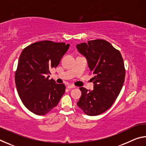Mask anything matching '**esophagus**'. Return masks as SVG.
Wrapping results in <instances>:
<instances>
[{
  "mask_svg": "<svg viewBox=\"0 0 146 146\" xmlns=\"http://www.w3.org/2000/svg\"><path fill=\"white\" fill-rule=\"evenodd\" d=\"M76 86H73V85H69L68 86V88L69 89V90H71V89L72 88H75Z\"/></svg>",
  "mask_w": 146,
  "mask_h": 146,
  "instance_id": "esophagus-1",
  "label": "esophagus"
}]
</instances>
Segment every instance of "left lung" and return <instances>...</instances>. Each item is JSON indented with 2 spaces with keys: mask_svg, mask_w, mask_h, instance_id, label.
Segmentation results:
<instances>
[{
  "mask_svg": "<svg viewBox=\"0 0 146 146\" xmlns=\"http://www.w3.org/2000/svg\"><path fill=\"white\" fill-rule=\"evenodd\" d=\"M76 48L86 56L94 75V90L80 88L82 95L77 106L86 115H100L111 108L122 90L125 75L123 58L118 49L102 39L77 44Z\"/></svg>",
  "mask_w": 146,
  "mask_h": 146,
  "instance_id": "obj_1",
  "label": "left lung"
}]
</instances>
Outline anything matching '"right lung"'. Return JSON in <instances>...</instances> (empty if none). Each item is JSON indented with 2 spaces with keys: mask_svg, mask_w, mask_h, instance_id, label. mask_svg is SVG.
<instances>
[{
  "mask_svg": "<svg viewBox=\"0 0 146 146\" xmlns=\"http://www.w3.org/2000/svg\"><path fill=\"white\" fill-rule=\"evenodd\" d=\"M70 44L43 40L23 49L15 71V84L23 104L32 113L44 115L57 106L65 92L64 84L49 80L51 68L57 67Z\"/></svg>",
  "mask_w": 146,
  "mask_h": 146,
  "instance_id": "add662e5",
  "label": "right lung"
}]
</instances>
